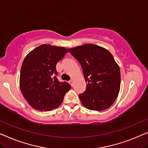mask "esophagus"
<instances>
[{
    "instance_id": "obj_1",
    "label": "esophagus",
    "mask_w": 148,
    "mask_h": 148,
    "mask_svg": "<svg viewBox=\"0 0 148 148\" xmlns=\"http://www.w3.org/2000/svg\"><path fill=\"white\" fill-rule=\"evenodd\" d=\"M69 83H70V84L71 85V86H73V84H74V81L72 80H70L69 81Z\"/></svg>"
}]
</instances>
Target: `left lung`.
<instances>
[{"instance_id": "left-lung-1", "label": "left lung", "mask_w": 148, "mask_h": 148, "mask_svg": "<svg viewBox=\"0 0 148 148\" xmlns=\"http://www.w3.org/2000/svg\"><path fill=\"white\" fill-rule=\"evenodd\" d=\"M80 64L86 89L79 95L86 109L103 111L111 107L116 99L121 85V72L113 56L99 45L84 44L68 49Z\"/></svg>"}]
</instances>
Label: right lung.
<instances>
[{
	"label": "right lung",
	"instance_id": "1",
	"mask_svg": "<svg viewBox=\"0 0 148 148\" xmlns=\"http://www.w3.org/2000/svg\"><path fill=\"white\" fill-rule=\"evenodd\" d=\"M65 47L41 45L29 53L21 68L20 88L33 109L51 111L59 107L69 83L60 82L56 76V64L68 52Z\"/></svg>",
	"mask_w": 148,
	"mask_h": 148
}]
</instances>
